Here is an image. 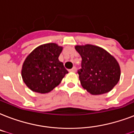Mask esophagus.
I'll return each mask as SVG.
<instances>
[{"mask_svg": "<svg viewBox=\"0 0 134 134\" xmlns=\"http://www.w3.org/2000/svg\"><path fill=\"white\" fill-rule=\"evenodd\" d=\"M70 72H75V71H76V68H75V67L74 66V67L72 68V69H70Z\"/></svg>", "mask_w": 134, "mask_h": 134, "instance_id": "obj_1", "label": "esophagus"}]
</instances>
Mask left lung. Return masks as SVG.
<instances>
[{"label": "left lung", "mask_w": 134, "mask_h": 134, "mask_svg": "<svg viewBox=\"0 0 134 134\" xmlns=\"http://www.w3.org/2000/svg\"><path fill=\"white\" fill-rule=\"evenodd\" d=\"M82 57V68L78 70L82 87L93 95L111 91L120 80V65L115 58L104 49L92 44L76 45Z\"/></svg>", "instance_id": "left-lung-1"}]
</instances>
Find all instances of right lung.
<instances>
[{"instance_id":"add662e5","label":"right lung","mask_w":134,"mask_h":134,"mask_svg":"<svg viewBox=\"0 0 134 134\" xmlns=\"http://www.w3.org/2000/svg\"><path fill=\"white\" fill-rule=\"evenodd\" d=\"M62 49L56 43H47L36 47L26 58L21 77L30 90L46 94L59 85L68 72L59 60Z\"/></svg>"}]
</instances>
